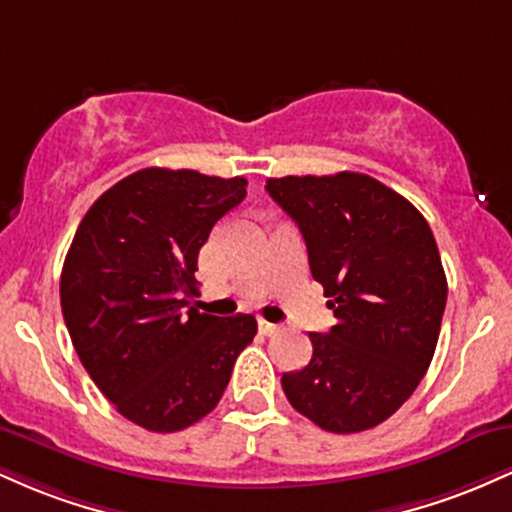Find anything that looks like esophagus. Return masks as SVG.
Instances as JSON below:
<instances>
[{
  "label": "esophagus",
  "mask_w": 512,
  "mask_h": 512,
  "mask_svg": "<svg viewBox=\"0 0 512 512\" xmlns=\"http://www.w3.org/2000/svg\"><path fill=\"white\" fill-rule=\"evenodd\" d=\"M257 327H260V332L264 334V337H272V334L279 332V325H274V322H267V320H257Z\"/></svg>",
  "instance_id": "1"
}]
</instances>
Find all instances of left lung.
Masks as SVG:
<instances>
[{
	"mask_svg": "<svg viewBox=\"0 0 512 512\" xmlns=\"http://www.w3.org/2000/svg\"><path fill=\"white\" fill-rule=\"evenodd\" d=\"M264 190L301 228L313 279L337 325L310 332L313 358L284 373L291 407L330 433L383 424L436 351L448 281L414 204L363 173L286 175Z\"/></svg>",
	"mask_w": 512,
	"mask_h": 512,
	"instance_id": "1",
	"label": "left lung"
}]
</instances>
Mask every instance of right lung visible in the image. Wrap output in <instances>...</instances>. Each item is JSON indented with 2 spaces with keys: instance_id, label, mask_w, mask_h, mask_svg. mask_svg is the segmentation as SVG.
<instances>
[{
  "instance_id": "1",
  "label": "right lung",
  "mask_w": 512,
  "mask_h": 512,
  "mask_svg": "<svg viewBox=\"0 0 512 512\" xmlns=\"http://www.w3.org/2000/svg\"><path fill=\"white\" fill-rule=\"evenodd\" d=\"M245 178L144 168L103 192L62 267L69 337L93 383L132 424L175 433L219 404L255 315L190 305L197 255L248 195Z\"/></svg>"
}]
</instances>
